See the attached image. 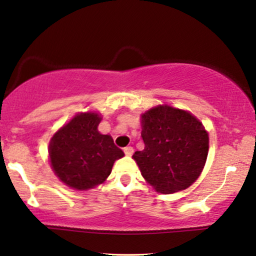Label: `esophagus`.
I'll list each match as a JSON object with an SVG mask.
<instances>
[{
  "instance_id": "34e87169",
  "label": "esophagus",
  "mask_w": 256,
  "mask_h": 256,
  "mask_svg": "<svg viewBox=\"0 0 256 256\" xmlns=\"http://www.w3.org/2000/svg\"><path fill=\"white\" fill-rule=\"evenodd\" d=\"M123 150H124V153L126 154V156H132V154H133V147L132 146L124 147Z\"/></svg>"
}]
</instances>
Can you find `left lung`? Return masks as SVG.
<instances>
[{
  "mask_svg": "<svg viewBox=\"0 0 256 256\" xmlns=\"http://www.w3.org/2000/svg\"><path fill=\"white\" fill-rule=\"evenodd\" d=\"M145 148L133 159L158 192L172 194L192 184L203 170L208 136L188 111L158 106L142 114Z\"/></svg>",
  "mask_w": 256,
  "mask_h": 256,
  "instance_id": "1",
  "label": "left lung"
}]
</instances>
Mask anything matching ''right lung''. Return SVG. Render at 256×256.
Listing matches in <instances>:
<instances>
[{
  "mask_svg": "<svg viewBox=\"0 0 256 256\" xmlns=\"http://www.w3.org/2000/svg\"><path fill=\"white\" fill-rule=\"evenodd\" d=\"M100 120L98 114L92 111L78 114L50 142L53 172L75 190H88L103 183L114 161L124 156L111 136L98 132Z\"/></svg>",
  "mask_w": 256,
  "mask_h": 256,
  "instance_id": "add662e5",
  "label": "right lung"
}]
</instances>
